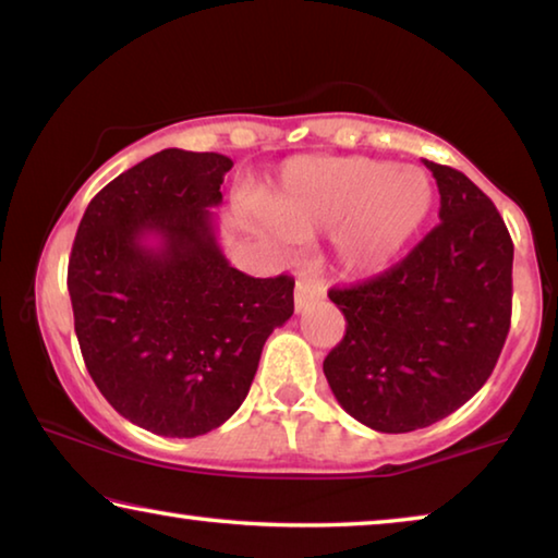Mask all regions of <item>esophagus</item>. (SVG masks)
I'll return each mask as SVG.
<instances>
[{
  "label": "esophagus",
  "instance_id": "1",
  "mask_svg": "<svg viewBox=\"0 0 558 558\" xmlns=\"http://www.w3.org/2000/svg\"><path fill=\"white\" fill-rule=\"evenodd\" d=\"M325 298V286L315 278H298L295 282V310L302 313L307 305H313L315 300Z\"/></svg>",
  "mask_w": 558,
  "mask_h": 558
}]
</instances>
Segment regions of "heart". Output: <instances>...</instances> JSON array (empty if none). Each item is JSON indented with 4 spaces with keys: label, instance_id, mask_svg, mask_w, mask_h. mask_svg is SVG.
Here are the masks:
<instances>
[{
    "label": "heart",
    "instance_id": "obj_1",
    "mask_svg": "<svg viewBox=\"0 0 558 558\" xmlns=\"http://www.w3.org/2000/svg\"><path fill=\"white\" fill-rule=\"evenodd\" d=\"M433 204L428 177L372 157H298L268 196L270 223L290 239L329 231L337 266L374 276L399 260Z\"/></svg>",
    "mask_w": 558,
    "mask_h": 558
}]
</instances>
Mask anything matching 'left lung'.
I'll return each mask as SVG.
<instances>
[{
    "instance_id": "left-lung-1",
    "label": "left lung",
    "mask_w": 558,
    "mask_h": 558,
    "mask_svg": "<svg viewBox=\"0 0 558 558\" xmlns=\"http://www.w3.org/2000/svg\"><path fill=\"white\" fill-rule=\"evenodd\" d=\"M440 223L372 280L332 288L347 332L325 356L342 409L379 433L426 428L493 374L512 319L514 243L502 216L458 169L428 162Z\"/></svg>"
}]
</instances>
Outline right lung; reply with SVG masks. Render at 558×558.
Listing matches in <instances>:
<instances>
[{"instance_id": "1", "label": "right lung", "mask_w": 558, "mask_h": 558, "mask_svg": "<svg viewBox=\"0 0 558 558\" xmlns=\"http://www.w3.org/2000/svg\"><path fill=\"white\" fill-rule=\"evenodd\" d=\"M231 167L226 155L177 147L143 159L93 196L71 248L73 323L90 379L157 436L194 438L229 421L263 344L295 310V280L245 276L216 243L209 209Z\"/></svg>"}]
</instances>
